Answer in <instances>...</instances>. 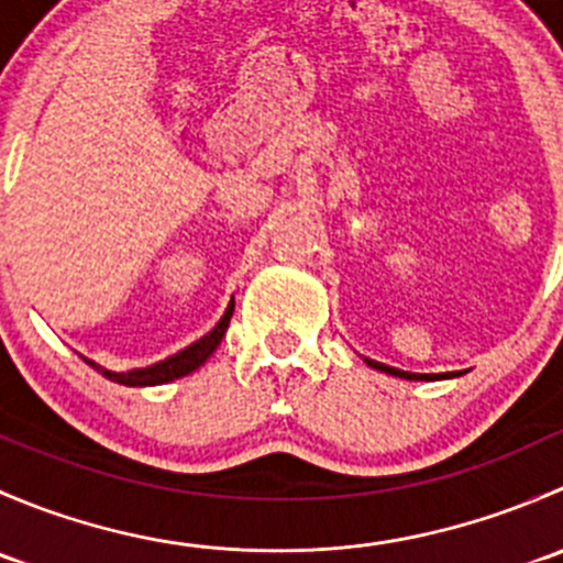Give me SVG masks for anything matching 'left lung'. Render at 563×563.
I'll return each mask as SVG.
<instances>
[{"instance_id":"8db88e82","label":"left lung","mask_w":563,"mask_h":563,"mask_svg":"<svg viewBox=\"0 0 563 563\" xmlns=\"http://www.w3.org/2000/svg\"><path fill=\"white\" fill-rule=\"evenodd\" d=\"M365 362L371 367H376V371L389 373V376H397V378H406V382H439V378H455V376H460V373H408V371H397V367L382 365V362H373V360H365Z\"/></svg>"}]
</instances>
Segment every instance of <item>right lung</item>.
Wrapping results in <instances>:
<instances>
[{"mask_svg":"<svg viewBox=\"0 0 563 563\" xmlns=\"http://www.w3.org/2000/svg\"><path fill=\"white\" fill-rule=\"evenodd\" d=\"M231 316H234V302L225 308L223 318L214 323L212 332L203 334L201 340H196L192 345H187L185 351H179V354L168 356V360L157 362V365H152V367H139V371H128V373H113V371H106V367L95 365L92 360H87V365H92L95 371L103 373V376L111 378V382L124 384V387H155V384H168V382H174V378H181V376H187V373L198 371V367H201L203 362L212 356V351L218 349L220 340H223V334H225V329H229Z\"/></svg>","mask_w":563,"mask_h":563,"instance_id":"right-lung-1","label":"right lung"}]
</instances>
